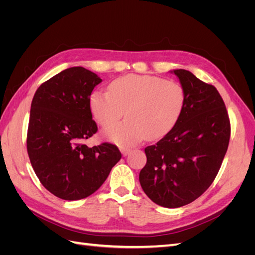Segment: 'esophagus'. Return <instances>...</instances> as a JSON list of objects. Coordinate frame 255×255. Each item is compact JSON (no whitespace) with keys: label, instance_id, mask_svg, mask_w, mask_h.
<instances>
[{"label":"esophagus","instance_id":"esophagus-1","mask_svg":"<svg viewBox=\"0 0 255 255\" xmlns=\"http://www.w3.org/2000/svg\"><path fill=\"white\" fill-rule=\"evenodd\" d=\"M120 151H121V153L123 154V155H128V154L132 151V149H129V148H120Z\"/></svg>","mask_w":255,"mask_h":255}]
</instances>
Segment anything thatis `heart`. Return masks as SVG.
<instances>
[{
  "instance_id": "heart-1",
  "label": "heart",
  "mask_w": 255,
  "mask_h": 255,
  "mask_svg": "<svg viewBox=\"0 0 255 255\" xmlns=\"http://www.w3.org/2000/svg\"><path fill=\"white\" fill-rule=\"evenodd\" d=\"M181 84L154 75L128 74L116 79L110 92L96 90L89 98L95 120L103 128L128 118L105 130V135L123 146L133 145L148 137L158 139L175 127L185 106Z\"/></svg>"
}]
</instances>
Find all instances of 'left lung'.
Here are the masks:
<instances>
[{
    "mask_svg": "<svg viewBox=\"0 0 255 255\" xmlns=\"http://www.w3.org/2000/svg\"><path fill=\"white\" fill-rule=\"evenodd\" d=\"M171 72L185 90L184 110L170 132L144 149L139 182L154 203L175 208L195 201L214 182L228 150L231 125L213 85L184 69Z\"/></svg>",
    "mask_w": 255,
    "mask_h": 255,
    "instance_id": "8db88e82",
    "label": "left lung"
}]
</instances>
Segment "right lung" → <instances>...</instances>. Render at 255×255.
Listing matches in <instances>:
<instances>
[{
  "label": "right lung",
  "instance_id": "right-lung-1",
  "mask_svg": "<svg viewBox=\"0 0 255 255\" xmlns=\"http://www.w3.org/2000/svg\"><path fill=\"white\" fill-rule=\"evenodd\" d=\"M102 82L83 67H72L41 84L35 92L27 129V153L43 186L60 199H84L97 191L121 158L115 144L89 148L97 133L89 98Z\"/></svg>",
  "mask_w": 255,
  "mask_h": 255
}]
</instances>
